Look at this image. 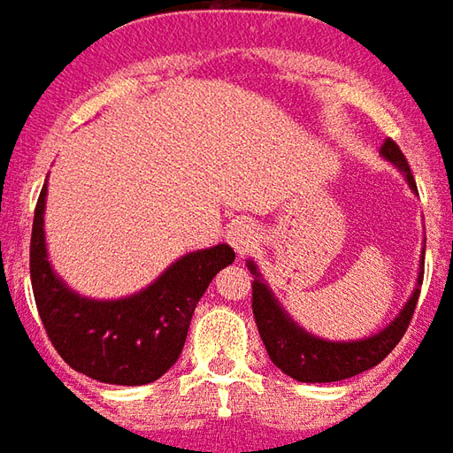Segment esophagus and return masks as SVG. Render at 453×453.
<instances>
[{
  "mask_svg": "<svg viewBox=\"0 0 453 453\" xmlns=\"http://www.w3.org/2000/svg\"><path fill=\"white\" fill-rule=\"evenodd\" d=\"M226 239L232 243L234 251L239 253V256H246V253L256 249V243H258V232L253 229L251 224L239 221V224H234L232 229L226 232Z\"/></svg>",
  "mask_w": 453,
  "mask_h": 453,
  "instance_id": "1",
  "label": "esophagus"
}]
</instances>
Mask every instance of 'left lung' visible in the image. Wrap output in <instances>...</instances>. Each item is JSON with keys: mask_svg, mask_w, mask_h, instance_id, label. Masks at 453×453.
<instances>
[{"mask_svg": "<svg viewBox=\"0 0 453 453\" xmlns=\"http://www.w3.org/2000/svg\"><path fill=\"white\" fill-rule=\"evenodd\" d=\"M380 156L388 163H393L405 175L410 190L417 192L415 178H412L410 165H407L403 150L397 149L395 141L386 139V143L380 146ZM246 265L253 275V317H256L258 334H261L273 364L300 383H334V380H346L351 375L364 373L368 368L378 365L403 339V334L407 332V324L415 314L419 285L425 278V249H422V258H419L417 285L405 307L400 310V314L388 324L386 329L364 336V339H356V342H329L322 336L310 334L307 329L295 322L290 314L285 312L283 304L278 303V297L273 295L268 283L261 278L256 263L249 261Z\"/></svg>", "mask_w": 453, "mask_h": 453, "instance_id": "8db88e82", "label": "left lung"}]
</instances>
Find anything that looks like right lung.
I'll return each instance as SVG.
<instances>
[{"mask_svg": "<svg viewBox=\"0 0 453 453\" xmlns=\"http://www.w3.org/2000/svg\"><path fill=\"white\" fill-rule=\"evenodd\" d=\"M48 182L38 195L31 229V288L41 322L70 368L111 386H146L178 361L195 307L211 278L234 263L217 243L180 256L139 293L92 300L67 288L48 261L43 214Z\"/></svg>", "mask_w": 453, "mask_h": 453, "instance_id": "obj_1", "label": "right lung"}]
</instances>
